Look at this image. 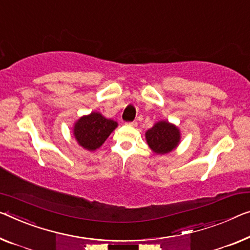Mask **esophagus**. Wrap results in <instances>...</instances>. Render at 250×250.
Returning <instances> with one entry per match:
<instances>
[{"mask_svg": "<svg viewBox=\"0 0 250 250\" xmlns=\"http://www.w3.org/2000/svg\"><path fill=\"white\" fill-rule=\"evenodd\" d=\"M126 125L133 126V127H136V126H137V122H135V121H134V122H127V123H126Z\"/></svg>", "mask_w": 250, "mask_h": 250, "instance_id": "esophagus-1", "label": "esophagus"}]
</instances>
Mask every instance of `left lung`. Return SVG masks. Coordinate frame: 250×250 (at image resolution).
Returning <instances> with one entry per match:
<instances>
[{"instance_id": "left-lung-1", "label": "left lung", "mask_w": 250, "mask_h": 250, "mask_svg": "<svg viewBox=\"0 0 250 250\" xmlns=\"http://www.w3.org/2000/svg\"><path fill=\"white\" fill-rule=\"evenodd\" d=\"M148 146L156 154H167L178 146L181 140L180 129L167 121H160L145 133Z\"/></svg>"}]
</instances>
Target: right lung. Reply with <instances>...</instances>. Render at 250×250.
I'll return each instance as SVG.
<instances>
[{"label":"right lung","instance_id":"obj_1","mask_svg":"<svg viewBox=\"0 0 250 250\" xmlns=\"http://www.w3.org/2000/svg\"><path fill=\"white\" fill-rule=\"evenodd\" d=\"M117 127V122L93 112L80 117L74 125V136L80 146L88 151L101 147L110 133Z\"/></svg>","mask_w":250,"mask_h":250}]
</instances>
